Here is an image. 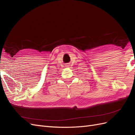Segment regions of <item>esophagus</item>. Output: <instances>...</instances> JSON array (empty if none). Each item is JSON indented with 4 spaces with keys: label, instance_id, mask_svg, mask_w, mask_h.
Instances as JSON below:
<instances>
[{
    "label": "esophagus",
    "instance_id": "esophagus-1",
    "mask_svg": "<svg viewBox=\"0 0 135 135\" xmlns=\"http://www.w3.org/2000/svg\"><path fill=\"white\" fill-rule=\"evenodd\" d=\"M69 66H70V63H67L66 64V67H69Z\"/></svg>",
    "mask_w": 135,
    "mask_h": 135
}]
</instances>
